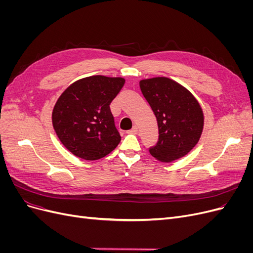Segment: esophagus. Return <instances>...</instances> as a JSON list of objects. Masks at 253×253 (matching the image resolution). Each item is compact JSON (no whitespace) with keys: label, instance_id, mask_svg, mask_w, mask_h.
Returning a JSON list of instances; mask_svg holds the SVG:
<instances>
[{"label":"esophagus","instance_id":"1","mask_svg":"<svg viewBox=\"0 0 253 253\" xmlns=\"http://www.w3.org/2000/svg\"><path fill=\"white\" fill-rule=\"evenodd\" d=\"M127 133L128 134H137L138 133V127H137V126H134L131 129H128Z\"/></svg>","mask_w":253,"mask_h":253}]
</instances>
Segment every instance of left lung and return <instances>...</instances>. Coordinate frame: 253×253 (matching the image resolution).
Returning <instances> with one entry per match:
<instances>
[{
  "mask_svg": "<svg viewBox=\"0 0 253 253\" xmlns=\"http://www.w3.org/2000/svg\"><path fill=\"white\" fill-rule=\"evenodd\" d=\"M139 86L158 125V141L150 148L151 155L164 163L187 155L204 128L200 103L186 87L166 77L141 80Z\"/></svg>",
  "mask_w": 253,
  "mask_h": 253,
  "instance_id": "left-lung-1",
  "label": "left lung"
}]
</instances>
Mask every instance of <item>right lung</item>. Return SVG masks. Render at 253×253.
<instances>
[{"label": "right lung", "mask_w": 253, "mask_h": 253, "mask_svg": "<svg viewBox=\"0 0 253 253\" xmlns=\"http://www.w3.org/2000/svg\"><path fill=\"white\" fill-rule=\"evenodd\" d=\"M125 82L120 77L90 76L74 82L61 94L52 110V126L75 156L100 159L119 144L121 137L110 104Z\"/></svg>", "instance_id": "obj_1"}]
</instances>
